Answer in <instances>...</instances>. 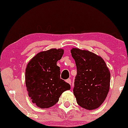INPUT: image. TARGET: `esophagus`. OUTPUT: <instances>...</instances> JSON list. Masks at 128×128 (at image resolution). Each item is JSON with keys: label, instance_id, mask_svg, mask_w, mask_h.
Returning <instances> with one entry per match:
<instances>
[{"label": "esophagus", "instance_id": "34e87169", "mask_svg": "<svg viewBox=\"0 0 128 128\" xmlns=\"http://www.w3.org/2000/svg\"><path fill=\"white\" fill-rule=\"evenodd\" d=\"M66 83H69V84H70L71 85V83H72V82H71V80L70 79V78H68V79H66Z\"/></svg>", "mask_w": 128, "mask_h": 128}]
</instances>
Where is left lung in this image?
Wrapping results in <instances>:
<instances>
[{"instance_id":"left-lung-1","label":"left lung","mask_w":128,"mask_h":128,"mask_svg":"<svg viewBox=\"0 0 128 128\" xmlns=\"http://www.w3.org/2000/svg\"><path fill=\"white\" fill-rule=\"evenodd\" d=\"M72 56L77 68L73 94L78 104L87 110L104 102L110 87L111 74L102 58L87 50L73 48Z\"/></svg>"}]
</instances>
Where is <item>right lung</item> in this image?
<instances>
[{"mask_svg":"<svg viewBox=\"0 0 128 128\" xmlns=\"http://www.w3.org/2000/svg\"><path fill=\"white\" fill-rule=\"evenodd\" d=\"M63 49L52 48L41 51L28 63L26 69V85L32 102L42 109L54 106L63 92L70 86L60 78L57 61L62 58Z\"/></svg>","mask_w":128,"mask_h":128,"instance_id":"1","label":"right lung"}]
</instances>
